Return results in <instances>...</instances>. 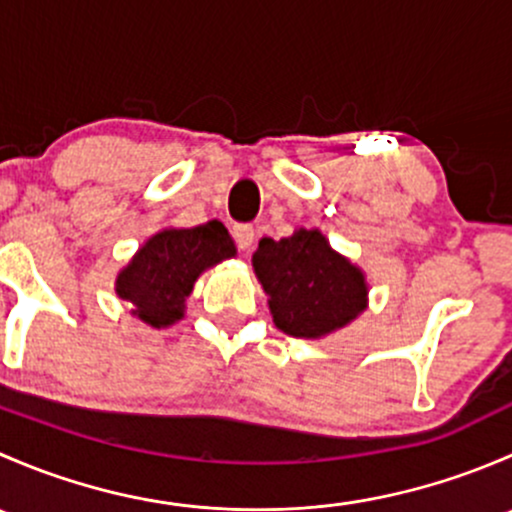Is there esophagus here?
I'll return each mask as SVG.
<instances>
[{
    "instance_id": "obj_1",
    "label": "esophagus",
    "mask_w": 512,
    "mask_h": 512,
    "mask_svg": "<svg viewBox=\"0 0 512 512\" xmlns=\"http://www.w3.org/2000/svg\"><path fill=\"white\" fill-rule=\"evenodd\" d=\"M232 240L240 250H250L252 242H255V227L242 223V225H232Z\"/></svg>"
}]
</instances>
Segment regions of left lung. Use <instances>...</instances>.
Instances as JSON below:
<instances>
[{
	"instance_id": "obj_1",
	"label": "left lung",
	"mask_w": 512,
	"mask_h": 512,
	"mask_svg": "<svg viewBox=\"0 0 512 512\" xmlns=\"http://www.w3.org/2000/svg\"><path fill=\"white\" fill-rule=\"evenodd\" d=\"M252 267L270 294L275 324L289 337L317 339L349 324L366 304L364 275L317 230L262 237Z\"/></svg>"
}]
</instances>
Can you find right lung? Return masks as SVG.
Here are the masks:
<instances>
[{
	"instance_id": "right-lung-1",
	"label": "right lung",
	"mask_w": 512,
	"mask_h": 512,
	"mask_svg": "<svg viewBox=\"0 0 512 512\" xmlns=\"http://www.w3.org/2000/svg\"><path fill=\"white\" fill-rule=\"evenodd\" d=\"M232 255L235 245L218 220L190 230H163L153 235L118 275L116 292L136 304V314L143 322L168 327L183 317V302L193 292L200 272Z\"/></svg>"
}]
</instances>
